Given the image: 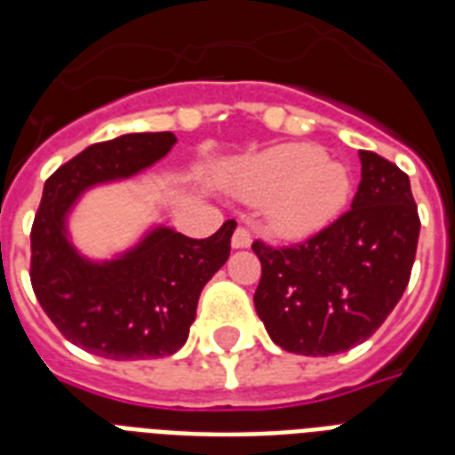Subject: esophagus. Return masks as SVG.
<instances>
[{"label": "esophagus", "mask_w": 455, "mask_h": 455, "mask_svg": "<svg viewBox=\"0 0 455 455\" xmlns=\"http://www.w3.org/2000/svg\"><path fill=\"white\" fill-rule=\"evenodd\" d=\"M250 243H252V238H250L248 228H243V227L235 228L234 235H231V245H234L235 250H243V248H250Z\"/></svg>", "instance_id": "esophagus-1"}]
</instances>
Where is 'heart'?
<instances>
[{"mask_svg":"<svg viewBox=\"0 0 455 455\" xmlns=\"http://www.w3.org/2000/svg\"><path fill=\"white\" fill-rule=\"evenodd\" d=\"M235 196L264 203L267 224L281 238H309L345 210L352 179L345 164L314 144H278L243 160L231 177Z\"/></svg>","mask_w":455,"mask_h":455,"instance_id":"heart-1","label":"heart"}]
</instances>
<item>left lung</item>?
<instances>
[{
	"mask_svg": "<svg viewBox=\"0 0 455 455\" xmlns=\"http://www.w3.org/2000/svg\"><path fill=\"white\" fill-rule=\"evenodd\" d=\"M359 160L349 212L299 245L252 243L262 262L257 316L285 352L331 356L361 345L409 285L420 234L411 181L378 153Z\"/></svg>",
	"mask_w": 455,
	"mask_h": 455,
	"instance_id": "obj_1",
	"label": "left lung"
}]
</instances>
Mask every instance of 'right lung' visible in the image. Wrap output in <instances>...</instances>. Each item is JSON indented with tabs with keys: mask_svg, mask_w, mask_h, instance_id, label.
Returning a JSON list of instances; mask_svg holds the SVG:
<instances>
[{
	"mask_svg": "<svg viewBox=\"0 0 455 455\" xmlns=\"http://www.w3.org/2000/svg\"><path fill=\"white\" fill-rule=\"evenodd\" d=\"M174 144L172 132L123 134L84 148L44 184L30 234L32 291L73 345L103 359H163L179 352L196 321L200 291L231 252L234 220L200 241L160 224L101 262L70 241L68 217L89 188L148 170Z\"/></svg>",
	"mask_w": 455,
	"mask_h": 455,
	"instance_id": "obj_1",
	"label": "right lung"
}]
</instances>
